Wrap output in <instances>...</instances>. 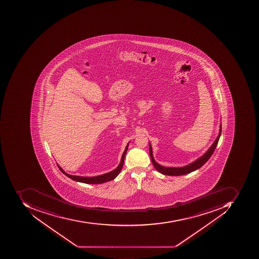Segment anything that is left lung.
I'll use <instances>...</instances> for the list:
<instances>
[{
  "label": "left lung",
  "mask_w": 259,
  "mask_h": 259,
  "mask_svg": "<svg viewBox=\"0 0 259 259\" xmlns=\"http://www.w3.org/2000/svg\"><path fill=\"white\" fill-rule=\"evenodd\" d=\"M221 132L222 125H220L218 137L215 139V142H213L209 149L199 159H197L195 162H193L192 163L189 164L188 166H183V167H165V166H161V165L158 164L153 159L152 147H151L150 143H149V154H150L151 160H152L154 167L156 168V170L159 171L162 175H169V176H181V175H188L189 172L199 169L210 159L213 152L215 151L217 144H218L219 140H220V136H221Z\"/></svg>",
  "instance_id": "left-lung-1"
}]
</instances>
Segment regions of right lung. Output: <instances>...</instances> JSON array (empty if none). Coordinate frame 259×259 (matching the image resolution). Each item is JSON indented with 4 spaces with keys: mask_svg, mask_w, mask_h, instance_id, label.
<instances>
[{
    "mask_svg": "<svg viewBox=\"0 0 259 259\" xmlns=\"http://www.w3.org/2000/svg\"><path fill=\"white\" fill-rule=\"evenodd\" d=\"M128 144L127 143V146H126L125 150L123 152V155H122L121 160H120L119 166L116 168L114 170L111 171V172H107L105 175H100V176L97 177H90V178H87V177H80V176H73V175H68L66 172H64L61 166L58 165V168L64 174V175H66L68 178H71L73 181H78V182L84 183V184H90V185H97V184H103V183L107 182V181H112L114 178H117V175L120 174L121 171L122 167H123V160H124V156H125L126 152L127 151V148H128Z\"/></svg>",
    "mask_w": 259,
    "mask_h": 259,
    "instance_id": "1",
    "label": "right lung"
}]
</instances>
